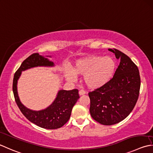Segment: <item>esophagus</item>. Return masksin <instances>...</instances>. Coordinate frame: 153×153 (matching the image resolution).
I'll return each instance as SVG.
<instances>
[{
  "instance_id": "1",
  "label": "esophagus",
  "mask_w": 153,
  "mask_h": 153,
  "mask_svg": "<svg viewBox=\"0 0 153 153\" xmlns=\"http://www.w3.org/2000/svg\"><path fill=\"white\" fill-rule=\"evenodd\" d=\"M85 91L84 90H80L79 91V95H85Z\"/></svg>"
}]
</instances>
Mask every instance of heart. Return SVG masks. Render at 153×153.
<instances>
[{
    "instance_id": "1",
    "label": "heart",
    "mask_w": 153,
    "mask_h": 153,
    "mask_svg": "<svg viewBox=\"0 0 153 153\" xmlns=\"http://www.w3.org/2000/svg\"><path fill=\"white\" fill-rule=\"evenodd\" d=\"M117 64L112 57L90 56L77 60L72 71H66L65 77L75 82L76 76H83V82L88 88L96 89L105 85L112 78Z\"/></svg>"
}]
</instances>
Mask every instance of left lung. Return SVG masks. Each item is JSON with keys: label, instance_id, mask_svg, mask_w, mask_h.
<instances>
[{"label": "left lung", "instance_id": "obj_1", "mask_svg": "<svg viewBox=\"0 0 153 153\" xmlns=\"http://www.w3.org/2000/svg\"><path fill=\"white\" fill-rule=\"evenodd\" d=\"M120 64L113 78L105 85L89 93L92 118L104 125H112L130 114L138 100L140 86L139 69L130 58L116 49Z\"/></svg>", "mask_w": 153, "mask_h": 153}]
</instances>
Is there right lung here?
<instances>
[{
  "label": "right lung",
  "instance_id": "1",
  "mask_svg": "<svg viewBox=\"0 0 153 153\" xmlns=\"http://www.w3.org/2000/svg\"><path fill=\"white\" fill-rule=\"evenodd\" d=\"M47 57L39 55V53H33L24 61L16 73L13 79V89L14 96L17 105L21 112L28 120L36 125L37 126L46 129H56L62 127L68 121L70 118L71 110L79 98L78 90L76 89L72 90H59L56 99L46 109L40 111H34L27 108L21 103L18 94V80L22 71L36 67H53L54 63L50 61Z\"/></svg>",
  "mask_w": 153,
  "mask_h": 153
}]
</instances>
